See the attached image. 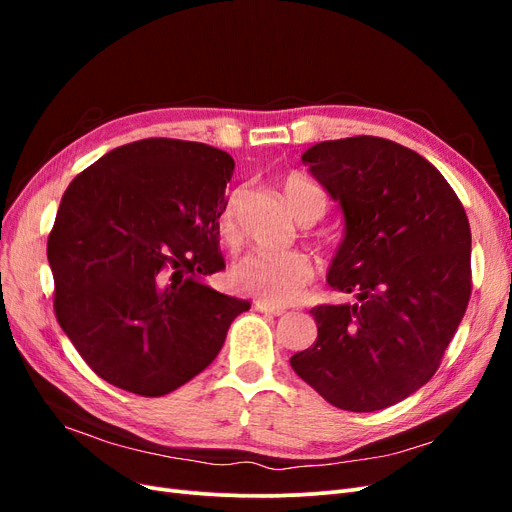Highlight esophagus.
<instances>
[{"mask_svg":"<svg viewBox=\"0 0 512 512\" xmlns=\"http://www.w3.org/2000/svg\"><path fill=\"white\" fill-rule=\"evenodd\" d=\"M254 309H256V312H260V314H269V316H282L284 314L282 307L267 305V303H256Z\"/></svg>","mask_w":512,"mask_h":512,"instance_id":"34e87169","label":"esophagus"}]
</instances>
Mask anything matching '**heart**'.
<instances>
[{
	"instance_id": "1",
	"label": "heart",
	"mask_w": 512,
	"mask_h": 512,
	"mask_svg": "<svg viewBox=\"0 0 512 512\" xmlns=\"http://www.w3.org/2000/svg\"><path fill=\"white\" fill-rule=\"evenodd\" d=\"M286 203L294 218L303 224L320 220L327 209V198L314 183L301 177H288L282 183ZM241 192H230L220 209L218 230L228 247H237L241 241L239 230ZM314 262L303 252L286 254H252L232 269L230 282L239 292L250 294L267 305H290L303 297L307 286L314 282Z\"/></svg>"
}]
</instances>
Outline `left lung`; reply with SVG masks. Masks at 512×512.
Listing matches in <instances>:
<instances>
[{
  "label": "left lung",
  "mask_w": 512,
  "mask_h": 512,
  "mask_svg": "<svg viewBox=\"0 0 512 512\" xmlns=\"http://www.w3.org/2000/svg\"><path fill=\"white\" fill-rule=\"evenodd\" d=\"M301 160L346 218L327 282L359 301L314 307L316 342L290 365L335 408H389L436 374L466 314V209L436 166L386 138L324 141Z\"/></svg>",
  "instance_id": "left-lung-1"
}]
</instances>
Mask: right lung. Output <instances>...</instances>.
I'll return each instance as SVG.
<instances>
[{
	"instance_id": "obj_1",
	"label": "right lung",
	"mask_w": 512,
	"mask_h": 512,
	"mask_svg": "<svg viewBox=\"0 0 512 512\" xmlns=\"http://www.w3.org/2000/svg\"><path fill=\"white\" fill-rule=\"evenodd\" d=\"M235 160L145 138L108 151L61 198L46 256L59 327L117 389L162 397L198 376L250 301L209 288Z\"/></svg>"
}]
</instances>
